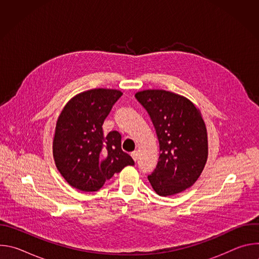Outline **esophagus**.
I'll return each instance as SVG.
<instances>
[{"instance_id": "34e87169", "label": "esophagus", "mask_w": 259, "mask_h": 259, "mask_svg": "<svg viewBox=\"0 0 259 259\" xmlns=\"http://www.w3.org/2000/svg\"><path fill=\"white\" fill-rule=\"evenodd\" d=\"M131 157L133 158V160L136 162L137 160H138V153L137 152H133V153H131Z\"/></svg>"}]
</instances>
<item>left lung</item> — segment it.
Segmentation results:
<instances>
[{
    "instance_id": "8db88e82",
    "label": "left lung",
    "mask_w": 259,
    "mask_h": 259,
    "mask_svg": "<svg viewBox=\"0 0 259 259\" xmlns=\"http://www.w3.org/2000/svg\"><path fill=\"white\" fill-rule=\"evenodd\" d=\"M160 143L157 168L149 175L154 191L169 197L186 191L200 177L208 158L207 128L199 107L186 96L160 89L138 91Z\"/></svg>"
}]
</instances>
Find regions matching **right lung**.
Here are the masks:
<instances>
[{
	"label": "right lung",
	"mask_w": 259,
	"mask_h": 259,
	"mask_svg": "<svg viewBox=\"0 0 259 259\" xmlns=\"http://www.w3.org/2000/svg\"><path fill=\"white\" fill-rule=\"evenodd\" d=\"M122 94L117 89H90L71 97L63 106L52 149L56 168L70 187L97 192L115 173L134 165L122 151L121 134L112 131L104 135L102 130L104 119Z\"/></svg>",
	"instance_id": "1"
}]
</instances>
